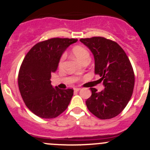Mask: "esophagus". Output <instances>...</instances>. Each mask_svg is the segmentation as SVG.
Masks as SVG:
<instances>
[{"instance_id":"esophagus-1","label":"esophagus","mask_w":150,"mask_h":150,"mask_svg":"<svg viewBox=\"0 0 150 150\" xmlns=\"http://www.w3.org/2000/svg\"><path fill=\"white\" fill-rule=\"evenodd\" d=\"M74 90H75V91H79L81 90V88H74Z\"/></svg>"}]
</instances>
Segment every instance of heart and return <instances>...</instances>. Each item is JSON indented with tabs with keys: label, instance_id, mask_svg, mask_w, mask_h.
Returning a JSON list of instances; mask_svg holds the SVG:
<instances>
[{
	"label": "heart",
	"instance_id": "1",
	"mask_svg": "<svg viewBox=\"0 0 150 150\" xmlns=\"http://www.w3.org/2000/svg\"><path fill=\"white\" fill-rule=\"evenodd\" d=\"M72 54L74 55V57L80 61L81 62H83L85 59H89V54L88 51H87L86 48L84 47L81 46H76L73 47V48L72 49ZM64 58H65V56L62 55V57H61L59 60V66L62 67L63 64V62H64Z\"/></svg>",
	"mask_w": 150,
	"mask_h": 150
}]
</instances>
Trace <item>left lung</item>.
<instances>
[{
	"label": "left lung",
	"instance_id": "8db88e82",
	"mask_svg": "<svg viewBox=\"0 0 150 150\" xmlns=\"http://www.w3.org/2000/svg\"><path fill=\"white\" fill-rule=\"evenodd\" d=\"M90 49L95 61V74L100 75L104 89L92 93L86 104L89 111L98 118L116 117L129 102L134 87V70L123 49L116 42L103 37L81 38Z\"/></svg>",
	"mask_w": 150,
	"mask_h": 150
}]
</instances>
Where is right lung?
Instances as JSON below:
<instances>
[{
	"label": "right lung",
	"instance_id": "right-lung-1",
	"mask_svg": "<svg viewBox=\"0 0 150 150\" xmlns=\"http://www.w3.org/2000/svg\"><path fill=\"white\" fill-rule=\"evenodd\" d=\"M78 39L54 38L35 45L20 67L18 85L28 108L42 118L57 117L67 108L73 89H59L51 84V73L58 67L60 58L68 46Z\"/></svg>",
	"mask_w": 150,
	"mask_h": 150
}]
</instances>
